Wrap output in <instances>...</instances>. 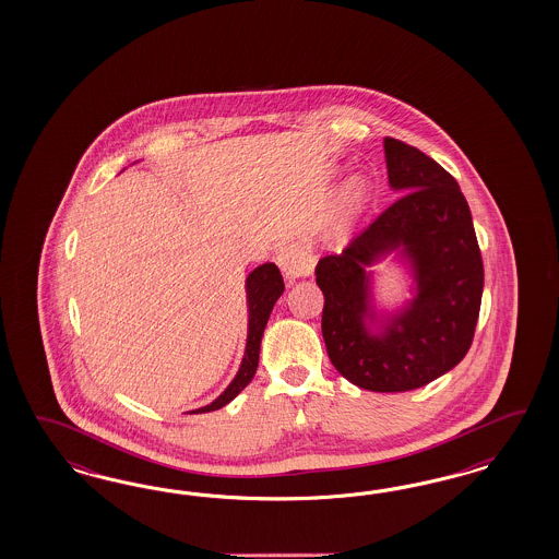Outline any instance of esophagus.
I'll list each match as a JSON object with an SVG mask.
<instances>
[{
    "instance_id": "34e87169",
    "label": "esophagus",
    "mask_w": 559,
    "mask_h": 559,
    "mask_svg": "<svg viewBox=\"0 0 559 559\" xmlns=\"http://www.w3.org/2000/svg\"><path fill=\"white\" fill-rule=\"evenodd\" d=\"M276 262L287 278L309 276L316 269V255L311 254V248L305 241H290L283 246L276 254Z\"/></svg>"
}]
</instances>
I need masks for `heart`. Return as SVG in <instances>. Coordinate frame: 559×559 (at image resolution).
I'll use <instances>...</instances> for the list:
<instances>
[{"mask_svg": "<svg viewBox=\"0 0 559 559\" xmlns=\"http://www.w3.org/2000/svg\"><path fill=\"white\" fill-rule=\"evenodd\" d=\"M365 199H367V185H365V180L355 178L342 197V217L348 219L350 215H355L356 211L365 203Z\"/></svg>", "mask_w": 559, "mask_h": 559, "instance_id": "1", "label": "heart"}]
</instances>
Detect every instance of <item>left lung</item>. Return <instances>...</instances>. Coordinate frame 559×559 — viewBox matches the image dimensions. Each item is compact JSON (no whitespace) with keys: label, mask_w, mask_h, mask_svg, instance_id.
<instances>
[{"label":"left lung","mask_w":559,"mask_h":559,"mask_svg":"<svg viewBox=\"0 0 559 559\" xmlns=\"http://www.w3.org/2000/svg\"><path fill=\"white\" fill-rule=\"evenodd\" d=\"M388 178L400 197L316 266L322 288V334L336 367L360 390H418L451 371L474 342L484 262L469 204L457 180L426 153L385 136ZM395 249L407 255L417 295L371 335L366 266Z\"/></svg>","instance_id":"8db88e82"}]
</instances>
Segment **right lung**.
<instances>
[{
  "label": "right lung",
  "mask_w": 559,
  "mask_h": 559,
  "mask_svg": "<svg viewBox=\"0 0 559 559\" xmlns=\"http://www.w3.org/2000/svg\"><path fill=\"white\" fill-rule=\"evenodd\" d=\"M285 290V283L281 271L276 269V264L266 262L262 266H258L248 274L246 278V293H248V342H246V353L241 358V367L237 371L234 381L229 383V388L221 393L219 397L209 404V406L192 409L190 414H204V412H213L219 407L227 406L239 391L243 390L258 369V358H260V342L264 328L271 318L272 307L278 301V297Z\"/></svg>",
  "instance_id": "obj_1"
}]
</instances>
